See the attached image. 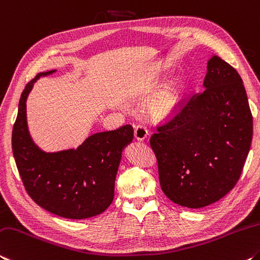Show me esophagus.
<instances>
[{
	"mask_svg": "<svg viewBox=\"0 0 260 260\" xmlns=\"http://www.w3.org/2000/svg\"><path fill=\"white\" fill-rule=\"evenodd\" d=\"M147 136H148V130L146 129V126L139 124L135 127V138L137 140H140V142H142V140L147 138Z\"/></svg>",
	"mask_w": 260,
	"mask_h": 260,
	"instance_id": "34e87169",
	"label": "esophagus"
}]
</instances>
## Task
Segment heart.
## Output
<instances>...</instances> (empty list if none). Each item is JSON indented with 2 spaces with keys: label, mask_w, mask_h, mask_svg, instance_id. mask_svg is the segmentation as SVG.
<instances>
[{
  "label": "heart",
  "mask_w": 260,
  "mask_h": 260,
  "mask_svg": "<svg viewBox=\"0 0 260 260\" xmlns=\"http://www.w3.org/2000/svg\"><path fill=\"white\" fill-rule=\"evenodd\" d=\"M181 107V93L175 85L165 87L148 106L150 115L159 121L169 120L175 116Z\"/></svg>",
  "instance_id": "obj_1"
}]
</instances>
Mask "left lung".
Masks as SVG:
<instances>
[{"label":"left lung","mask_w":260,"mask_h":260,"mask_svg":"<svg viewBox=\"0 0 260 260\" xmlns=\"http://www.w3.org/2000/svg\"><path fill=\"white\" fill-rule=\"evenodd\" d=\"M203 85L206 90L185 101L150 140L164 193L188 208L211 205L235 186L252 140V114L238 72L213 55Z\"/></svg>","instance_id":"left-lung-1"}]
</instances>
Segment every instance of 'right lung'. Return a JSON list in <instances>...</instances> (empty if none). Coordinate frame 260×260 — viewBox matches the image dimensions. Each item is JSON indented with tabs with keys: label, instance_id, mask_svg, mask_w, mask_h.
<instances>
[{
	"label": "right lung",
	"instance_id": "right-lung-1",
	"mask_svg": "<svg viewBox=\"0 0 260 260\" xmlns=\"http://www.w3.org/2000/svg\"><path fill=\"white\" fill-rule=\"evenodd\" d=\"M55 71L40 72L25 86L12 129V153L25 190L38 205L62 218H92L113 202L122 152L133 142L134 127L94 134L76 150L42 151L28 133L26 100L33 84Z\"/></svg>",
	"mask_w": 260,
	"mask_h": 260
}]
</instances>
